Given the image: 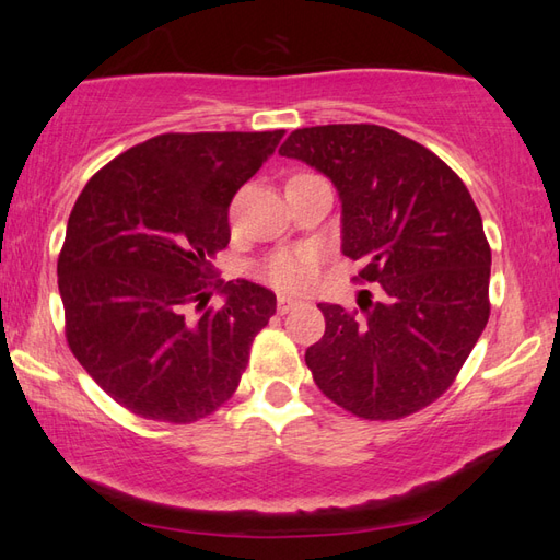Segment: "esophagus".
<instances>
[{
	"label": "esophagus",
	"instance_id": "34e87169",
	"mask_svg": "<svg viewBox=\"0 0 560 560\" xmlns=\"http://www.w3.org/2000/svg\"><path fill=\"white\" fill-rule=\"evenodd\" d=\"M295 305H299V301L291 299V295H279V301H277V311H279L281 315H287L289 311H293Z\"/></svg>",
	"mask_w": 560,
	"mask_h": 560
}]
</instances>
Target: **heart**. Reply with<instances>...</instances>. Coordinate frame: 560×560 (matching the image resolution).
Returning a JSON list of instances; mask_svg holds the SVG:
<instances>
[{"label":"heart","instance_id":"heart-1","mask_svg":"<svg viewBox=\"0 0 560 560\" xmlns=\"http://www.w3.org/2000/svg\"><path fill=\"white\" fill-rule=\"evenodd\" d=\"M319 261H323V249L315 245L281 247L259 261L257 273L273 289L295 293L313 287Z\"/></svg>","mask_w":560,"mask_h":560}]
</instances>
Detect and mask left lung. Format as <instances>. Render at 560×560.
Listing matches in <instances>:
<instances>
[{
    "label": "left lung",
    "mask_w": 560,
    "mask_h": 560,
    "mask_svg": "<svg viewBox=\"0 0 560 560\" xmlns=\"http://www.w3.org/2000/svg\"><path fill=\"white\" fill-rule=\"evenodd\" d=\"M279 153L335 183L341 249L361 265L353 281L380 283L361 311L317 305L325 337L305 351L315 385L368 421L425 409L455 383L491 315V247L467 185L380 125L303 127Z\"/></svg>",
    "instance_id": "1"
}]
</instances>
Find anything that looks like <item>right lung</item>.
Instances as JSON below:
<instances>
[{
    "label": "right lung",
    "mask_w": 560,
    "mask_h": 560,
    "mask_svg": "<svg viewBox=\"0 0 560 560\" xmlns=\"http://www.w3.org/2000/svg\"><path fill=\"white\" fill-rule=\"evenodd\" d=\"M273 132H168L91 177L69 213L57 281L71 353L141 419L192 423L233 397L277 295L211 281L229 207L279 147ZM217 290L221 308L206 303Z\"/></svg>",
    "instance_id": "1"
}]
</instances>
